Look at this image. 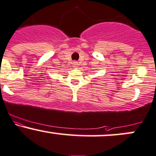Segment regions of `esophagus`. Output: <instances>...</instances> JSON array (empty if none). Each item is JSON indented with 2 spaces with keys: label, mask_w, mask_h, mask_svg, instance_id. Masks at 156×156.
<instances>
[{
  "label": "esophagus",
  "mask_w": 156,
  "mask_h": 156,
  "mask_svg": "<svg viewBox=\"0 0 156 156\" xmlns=\"http://www.w3.org/2000/svg\"><path fill=\"white\" fill-rule=\"evenodd\" d=\"M78 65H79V64H78V62H74V63H73V67H75V68H77V67H78Z\"/></svg>",
  "instance_id": "esophagus-1"
}]
</instances>
